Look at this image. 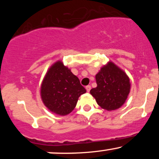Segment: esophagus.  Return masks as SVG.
<instances>
[{
    "instance_id": "esophagus-1",
    "label": "esophagus",
    "mask_w": 159,
    "mask_h": 159,
    "mask_svg": "<svg viewBox=\"0 0 159 159\" xmlns=\"http://www.w3.org/2000/svg\"><path fill=\"white\" fill-rule=\"evenodd\" d=\"M85 88H86V90H87V92H90V90H91V87H90V85H87V86H86V87H85Z\"/></svg>"
}]
</instances>
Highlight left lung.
Instances as JSON below:
<instances>
[{"mask_svg":"<svg viewBox=\"0 0 159 159\" xmlns=\"http://www.w3.org/2000/svg\"><path fill=\"white\" fill-rule=\"evenodd\" d=\"M97 87L90 90L102 108L114 111L125 103L130 92L129 78L112 62H108L96 75Z\"/></svg>","mask_w":159,"mask_h":159,"instance_id":"8db88e82","label":"left lung"}]
</instances>
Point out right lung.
Returning a JSON list of instances; mask_svg holds the SVG:
<instances>
[{"mask_svg":"<svg viewBox=\"0 0 159 159\" xmlns=\"http://www.w3.org/2000/svg\"><path fill=\"white\" fill-rule=\"evenodd\" d=\"M85 93L78 78L62 61L49 68L41 85L43 102L49 111L61 116L72 112L79 96Z\"/></svg>","mask_w":159,"mask_h":159,"instance_id":"obj_1","label":"right lung"}]
</instances>
